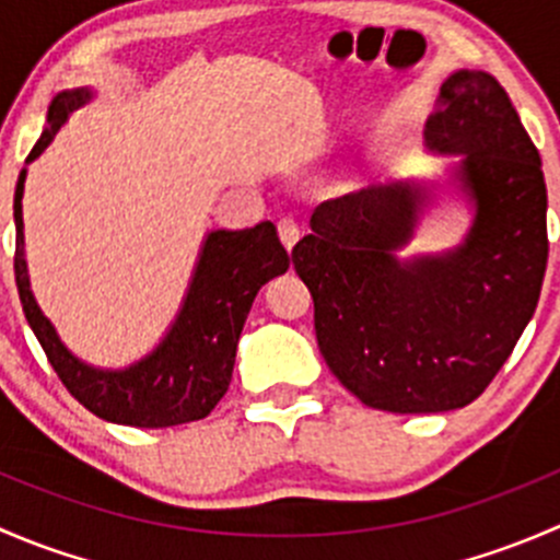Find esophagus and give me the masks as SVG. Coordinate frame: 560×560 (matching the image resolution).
<instances>
[{
  "mask_svg": "<svg viewBox=\"0 0 560 560\" xmlns=\"http://www.w3.org/2000/svg\"><path fill=\"white\" fill-rule=\"evenodd\" d=\"M279 235H281V241H284L287 248L295 246L298 238H301V224H298V219H292V217L279 219Z\"/></svg>",
  "mask_w": 560,
  "mask_h": 560,
  "instance_id": "34e87169",
  "label": "esophagus"
}]
</instances>
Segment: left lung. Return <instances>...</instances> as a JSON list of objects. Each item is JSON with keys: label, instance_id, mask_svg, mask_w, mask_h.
<instances>
[{"label": "left lung", "instance_id": "left-lung-1", "mask_svg": "<svg viewBox=\"0 0 560 560\" xmlns=\"http://www.w3.org/2000/svg\"><path fill=\"white\" fill-rule=\"evenodd\" d=\"M428 143L466 154L477 200L466 244L400 265L422 191L371 186L316 206L292 262L314 298L327 369L365 406L428 415L468 406L495 380L539 303L547 270V186L510 94L488 72L444 81Z\"/></svg>", "mask_w": 560, "mask_h": 560}]
</instances>
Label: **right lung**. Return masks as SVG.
I'll return each instance as SVG.
<instances>
[{"label": "right lung", "mask_w": 560, "mask_h": 560, "mask_svg": "<svg viewBox=\"0 0 560 560\" xmlns=\"http://www.w3.org/2000/svg\"><path fill=\"white\" fill-rule=\"evenodd\" d=\"M89 100V92H61L48 107V129L26 156L43 154L67 116ZM26 171L15 186V287L26 322L45 358L78 404L107 422L132 428H171L202 420L228 393L235 349L259 287L290 268V254L273 222L248 230H217L208 235L184 308L162 347L127 371H97L72 358L30 292L24 259Z\"/></svg>", "instance_id": "right-lung-1"}]
</instances>
